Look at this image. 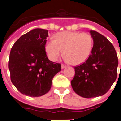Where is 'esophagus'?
Segmentation results:
<instances>
[{
    "label": "esophagus",
    "instance_id": "esophagus-1",
    "mask_svg": "<svg viewBox=\"0 0 121 121\" xmlns=\"http://www.w3.org/2000/svg\"><path fill=\"white\" fill-rule=\"evenodd\" d=\"M67 65H64V64H61V69H64L65 67H66Z\"/></svg>",
    "mask_w": 121,
    "mask_h": 121
}]
</instances>
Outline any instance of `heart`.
I'll use <instances>...</instances> for the list:
<instances>
[{"instance_id": "b5f03b06", "label": "heart", "mask_w": 121, "mask_h": 121, "mask_svg": "<svg viewBox=\"0 0 121 121\" xmlns=\"http://www.w3.org/2000/svg\"><path fill=\"white\" fill-rule=\"evenodd\" d=\"M93 39L86 32L64 31L57 33L56 39L47 41L45 50L49 58L55 61L64 54V59L73 64H80L85 61L92 49Z\"/></svg>"}]
</instances>
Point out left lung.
<instances>
[{
  "label": "left lung",
  "instance_id": "obj_1",
  "mask_svg": "<svg viewBox=\"0 0 121 121\" xmlns=\"http://www.w3.org/2000/svg\"><path fill=\"white\" fill-rule=\"evenodd\" d=\"M93 38L91 54L83 64L75 67L71 81L73 89L85 98L105 95L116 80L118 57L114 47L108 39L96 31H89Z\"/></svg>",
  "mask_w": 121,
  "mask_h": 121
}]
</instances>
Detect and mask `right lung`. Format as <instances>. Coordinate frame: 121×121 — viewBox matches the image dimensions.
<instances>
[{
	"mask_svg": "<svg viewBox=\"0 0 121 121\" xmlns=\"http://www.w3.org/2000/svg\"><path fill=\"white\" fill-rule=\"evenodd\" d=\"M48 32L36 28L21 36L10 50L9 70L12 83L22 94L39 97L51 87L61 64L51 61L45 52Z\"/></svg>",
	"mask_w": 121,
	"mask_h": 121,
	"instance_id": "right-lung-1",
	"label": "right lung"
}]
</instances>
